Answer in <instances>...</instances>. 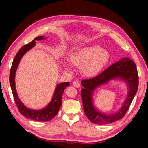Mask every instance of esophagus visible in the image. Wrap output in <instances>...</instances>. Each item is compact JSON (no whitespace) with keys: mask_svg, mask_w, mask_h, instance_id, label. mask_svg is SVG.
Here are the masks:
<instances>
[{"mask_svg":"<svg viewBox=\"0 0 148 148\" xmlns=\"http://www.w3.org/2000/svg\"><path fill=\"white\" fill-rule=\"evenodd\" d=\"M73 86L74 87H75V88H79L80 87V86H81V84H80V82H79L78 81H74V82H73Z\"/></svg>","mask_w":148,"mask_h":148,"instance_id":"34e87169","label":"esophagus"}]
</instances>
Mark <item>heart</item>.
I'll return each mask as SVG.
<instances>
[{
    "label": "heart",
    "mask_w": 148,
    "mask_h": 148,
    "mask_svg": "<svg viewBox=\"0 0 148 148\" xmlns=\"http://www.w3.org/2000/svg\"><path fill=\"white\" fill-rule=\"evenodd\" d=\"M71 61L74 66L81 67V73L87 77L97 75L110 60L107 50L98 45L81 47L75 50L71 55ZM69 69L70 66L67 64Z\"/></svg>",
    "instance_id": "heart-1"
}]
</instances>
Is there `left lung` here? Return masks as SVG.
I'll return each mask as SVG.
<instances>
[{"instance_id":"8db88e82","label":"left lung","mask_w":148,"mask_h":148,"mask_svg":"<svg viewBox=\"0 0 148 148\" xmlns=\"http://www.w3.org/2000/svg\"><path fill=\"white\" fill-rule=\"evenodd\" d=\"M119 78L126 82L129 92L125 103L117 112L106 115L98 111L92 103V95L98 87L106 84L110 80ZM83 88L81 95L84 113L90 121L97 124H108L121 119L125 115L138 89L139 77L135 63L129 58L124 57L112 64L101 74L93 78L81 81Z\"/></svg>"}]
</instances>
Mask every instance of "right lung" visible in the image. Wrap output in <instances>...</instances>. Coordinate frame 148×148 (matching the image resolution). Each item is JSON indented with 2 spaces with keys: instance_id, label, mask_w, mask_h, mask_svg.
<instances>
[{
  "instance_id": "obj_1",
  "label": "right lung",
  "mask_w": 148,
  "mask_h": 148,
  "mask_svg": "<svg viewBox=\"0 0 148 148\" xmlns=\"http://www.w3.org/2000/svg\"><path fill=\"white\" fill-rule=\"evenodd\" d=\"M44 39H45V38L43 36L36 37L32 42H30L28 44H26L23 47L21 48V49L18 51L16 57L14 58L11 71H10L9 75L10 85H11V88L14 96V98L15 103L19 112L24 116H25V117L27 119L39 122L49 121L50 120L53 119L56 116L58 112L59 111V109L62 105V97L64 90L69 86V82H62V83L57 84L51 101L44 108L39 110H32L27 108L21 101L20 99L18 97V95L17 94L15 85V74L17 68H18L19 62L24 55L35 45L36 41H39Z\"/></svg>"
}]
</instances>
